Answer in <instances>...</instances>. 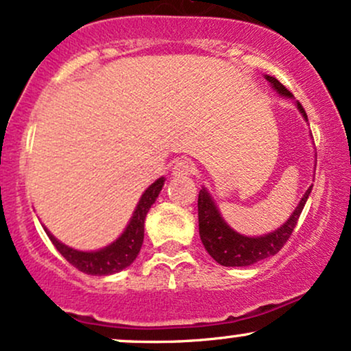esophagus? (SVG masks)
<instances>
[{"label":"esophagus","mask_w":351,"mask_h":351,"mask_svg":"<svg viewBox=\"0 0 351 351\" xmlns=\"http://www.w3.org/2000/svg\"><path fill=\"white\" fill-rule=\"evenodd\" d=\"M194 170H196V167H194L191 160L181 158L175 163V167H173V176H176V178H184V176H191Z\"/></svg>","instance_id":"obj_1"}]
</instances>
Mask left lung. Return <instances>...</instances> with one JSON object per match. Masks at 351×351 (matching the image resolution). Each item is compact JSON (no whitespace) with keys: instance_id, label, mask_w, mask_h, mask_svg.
Listing matches in <instances>:
<instances>
[{"instance_id":"8db88e82","label":"left lung","mask_w":351,"mask_h":351,"mask_svg":"<svg viewBox=\"0 0 351 351\" xmlns=\"http://www.w3.org/2000/svg\"><path fill=\"white\" fill-rule=\"evenodd\" d=\"M265 78L271 84L273 90L282 96V98H294L286 90L285 84H281L276 78L269 77V75H265ZM296 106L299 112L302 114L304 121L307 122V114L299 101H296ZM311 191L312 186L307 188V191L304 193L301 201H299L298 208L293 210L288 221L282 223L280 229L269 232V234L258 235V237H247V235L235 232L229 223L223 221L213 196L208 193V189L202 188L199 196H197V217H199L201 242L209 255L222 267H250L256 261L276 255L282 248V245L288 242L291 234H293Z\"/></svg>"}]
</instances>
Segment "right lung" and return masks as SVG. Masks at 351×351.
Wrapping results in <instances>:
<instances>
[{
	"label": "right lung",
	"instance_id": "add662e5",
	"mask_svg": "<svg viewBox=\"0 0 351 351\" xmlns=\"http://www.w3.org/2000/svg\"><path fill=\"white\" fill-rule=\"evenodd\" d=\"M163 184L165 178L162 176V178L152 183L143 191L124 232L112 243H109L104 248H99V250H75V248H71L69 245L62 243L60 240L55 239L45 227L44 229L47 232L49 239L52 240L55 248L62 253L63 258L73 265L75 268H78L80 271L93 274V276H108V274L119 273L122 269L130 267L134 263V260L137 258L138 252H141L143 243V223H145L147 213H149L152 204L158 197Z\"/></svg>",
	"mask_w": 351,
	"mask_h": 351
}]
</instances>
